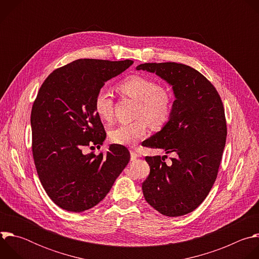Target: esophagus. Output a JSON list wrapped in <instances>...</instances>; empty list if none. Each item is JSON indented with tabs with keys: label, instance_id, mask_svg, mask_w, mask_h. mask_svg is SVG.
<instances>
[{
	"label": "esophagus",
	"instance_id": "34e87169",
	"mask_svg": "<svg viewBox=\"0 0 259 259\" xmlns=\"http://www.w3.org/2000/svg\"><path fill=\"white\" fill-rule=\"evenodd\" d=\"M130 156H131V161H135L138 158V154L133 150H130Z\"/></svg>",
	"mask_w": 259,
	"mask_h": 259
}]
</instances>
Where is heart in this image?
Returning a JSON list of instances; mask_svg holds the SVG:
<instances>
[{"label": "heart", "mask_w": 259, "mask_h": 259, "mask_svg": "<svg viewBox=\"0 0 259 259\" xmlns=\"http://www.w3.org/2000/svg\"><path fill=\"white\" fill-rule=\"evenodd\" d=\"M118 91L127 97L138 101L137 120L122 123L109 131V139L116 144L130 145L141 139L147 131L149 124L153 129L165 126L171 118L173 96L171 92L156 81L139 75L125 78L118 85ZM113 95L102 87L94 96L93 108L102 121L108 122L113 116Z\"/></svg>", "instance_id": "obj_1"}]
</instances>
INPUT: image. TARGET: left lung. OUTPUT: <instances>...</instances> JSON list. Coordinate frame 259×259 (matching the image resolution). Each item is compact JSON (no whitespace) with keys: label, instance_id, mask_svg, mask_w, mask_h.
<instances>
[{"label":"left lung","instance_id":"8db88e82","mask_svg":"<svg viewBox=\"0 0 259 259\" xmlns=\"http://www.w3.org/2000/svg\"><path fill=\"white\" fill-rule=\"evenodd\" d=\"M137 70L156 73L175 96L168 123L142 142L173 153L145 157L151 172L142 183L145 201L161 214L176 217L194 211L208 196L217 177L226 145L227 122L221 98L197 69L176 62L143 63Z\"/></svg>","mask_w":259,"mask_h":259}]
</instances>
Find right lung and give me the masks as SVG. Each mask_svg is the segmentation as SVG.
<instances>
[{"label": "right lung", "mask_w": 259, "mask_h": 259, "mask_svg": "<svg viewBox=\"0 0 259 259\" xmlns=\"http://www.w3.org/2000/svg\"><path fill=\"white\" fill-rule=\"evenodd\" d=\"M132 64L78 59L50 73L36 95L30 115L34 165L49 198L66 211L97 205L129 163L121 144H110L105 155L83 151L100 147L106 136L93 108L96 92Z\"/></svg>", "instance_id": "obj_1"}]
</instances>
